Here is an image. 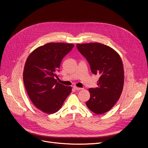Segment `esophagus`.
I'll return each mask as SVG.
<instances>
[{
    "mask_svg": "<svg viewBox=\"0 0 148 148\" xmlns=\"http://www.w3.org/2000/svg\"><path fill=\"white\" fill-rule=\"evenodd\" d=\"M73 88H74V89L75 90H80L82 89V88H78V87H77V86H73Z\"/></svg>",
    "mask_w": 148,
    "mask_h": 148,
    "instance_id": "esophagus-1",
    "label": "esophagus"
}]
</instances>
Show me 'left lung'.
I'll return each mask as SVG.
<instances>
[{"label":"left lung","mask_w":148,"mask_h":148,"mask_svg":"<svg viewBox=\"0 0 148 148\" xmlns=\"http://www.w3.org/2000/svg\"><path fill=\"white\" fill-rule=\"evenodd\" d=\"M77 48L86 59L91 72L98 75V87L90 88L86 104L95 114L104 113L114 106L122 94L124 73L119 54L110 47L98 42L77 44Z\"/></svg>","instance_id":"left-lung-1"}]
</instances>
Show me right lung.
I'll list each match as a JSON object with an SVG mask.
<instances>
[{
    "label": "right lung",
    "instance_id": "add662e5",
    "mask_svg": "<svg viewBox=\"0 0 148 148\" xmlns=\"http://www.w3.org/2000/svg\"><path fill=\"white\" fill-rule=\"evenodd\" d=\"M74 46L47 43L34 50L26 60L23 71L26 90L34 106L45 113L57 112L71 92V87L60 84L55 77L62 59Z\"/></svg>",
    "mask_w": 148,
    "mask_h": 148
}]
</instances>
